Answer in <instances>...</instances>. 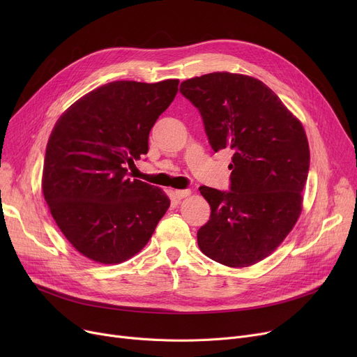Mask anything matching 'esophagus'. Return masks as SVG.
<instances>
[{
    "label": "esophagus",
    "instance_id": "1",
    "mask_svg": "<svg viewBox=\"0 0 357 357\" xmlns=\"http://www.w3.org/2000/svg\"><path fill=\"white\" fill-rule=\"evenodd\" d=\"M191 194V191L190 190H178V191H175V197L178 198V199H183V198H186Z\"/></svg>",
    "mask_w": 357,
    "mask_h": 357
}]
</instances>
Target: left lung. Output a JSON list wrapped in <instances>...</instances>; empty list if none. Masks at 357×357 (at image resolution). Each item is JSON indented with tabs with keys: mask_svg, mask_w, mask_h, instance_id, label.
Segmentation results:
<instances>
[{
	"mask_svg": "<svg viewBox=\"0 0 357 357\" xmlns=\"http://www.w3.org/2000/svg\"><path fill=\"white\" fill-rule=\"evenodd\" d=\"M182 96L199 111L214 152L233 150L230 191L199 186L211 215L198 230L201 252L246 268L269 256L303 210L310 169L304 127L264 82L213 72L186 79Z\"/></svg>",
	"mask_w": 357,
	"mask_h": 357,
	"instance_id": "1",
	"label": "left lung"
}]
</instances>
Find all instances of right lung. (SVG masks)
I'll use <instances>...</instances> for the list:
<instances>
[{
	"instance_id": "obj_1",
	"label": "right lung",
	"mask_w": 357,
	"mask_h": 357,
	"mask_svg": "<svg viewBox=\"0 0 357 357\" xmlns=\"http://www.w3.org/2000/svg\"><path fill=\"white\" fill-rule=\"evenodd\" d=\"M178 79L116 81L73 102L47 142L42 190L63 236L104 265L133 257L171 201L158 186L128 178L149 150V133L178 92Z\"/></svg>"
}]
</instances>
